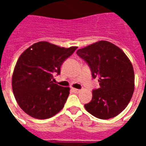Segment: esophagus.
I'll return each mask as SVG.
<instances>
[{
    "label": "esophagus",
    "instance_id": "obj_1",
    "mask_svg": "<svg viewBox=\"0 0 146 146\" xmlns=\"http://www.w3.org/2000/svg\"><path fill=\"white\" fill-rule=\"evenodd\" d=\"M72 90H73V92H74V93H79L80 92V89H76V88H72Z\"/></svg>",
    "mask_w": 146,
    "mask_h": 146
}]
</instances>
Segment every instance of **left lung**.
Instances as JSON below:
<instances>
[{
  "label": "left lung",
  "mask_w": 146,
  "mask_h": 146,
  "mask_svg": "<svg viewBox=\"0 0 146 146\" xmlns=\"http://www.w3.org/2000/svg\"><path fill=\"white\" fill-rule=\"evenodd\" d=\"M76 54L88 65L100 86L92 91V99L84 105L86 110L98 119L117 116L127 106L135 89V73L129 58L120 48L106 40L79 49Z\"/></svg>",
  "instance_id": "obj_1"
}]
</instances>
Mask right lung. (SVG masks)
Wrapping results in <instances>:
<instances>
[{"instance_id":"add662e5","label":"right lung","mask_w":146,"mask_h":146,"mask_svg":"<svg viewBox=\"0 0 146 146\" xmlns=\"http://www.w3.org/2000/svg\"><path fill=\"white\" fill-rule=\"evenodd\" d=\"M76 48L40 41L21 54L11 84L15 98L25 113L44 119L54 116L64 107L70 88L53 83V76L60 74L62 65Z\"/></svg>"}]
</instances>
